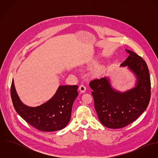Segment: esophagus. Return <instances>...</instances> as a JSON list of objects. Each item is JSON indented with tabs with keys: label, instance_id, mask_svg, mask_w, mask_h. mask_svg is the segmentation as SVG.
Returning <instances> with one entry per match:
<instances>
[{
	"label": "esophagus",
	"instance_id": "34e87169",
	"mask_svg": "<svg viewBox=\"0 0 158 158\" xmlns=\"http://www.w3.org/2000/svg\"><path fill=\"white\" fill-rule=\"evenodd\" d=\"M86 86L84 85H81L79 87V89L81 92H85L86 91Z\"/></svg>",
	"mask_w": 158,
	"mask_h": 158
}]
</instances>
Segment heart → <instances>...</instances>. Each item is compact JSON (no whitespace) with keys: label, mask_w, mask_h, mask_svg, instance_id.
Returning a JSON list of instances; mask_svg holds the SVG:
<instances>
[{"label":"heart","mask_w":158,"mask_h":158,"mask_svg":"<svg viewBox=\"0 0 158 158\" xmlns=\"http://www.w3.org/2000/svg\"><path fill=\"white\" fill-rule=\"evenodd\" d=\"M99 62L97 61H94L92 63H90V64L88 66V68L89 69H97L99 67Z\"/></svg>","instance_id":"b5f03b06"}]
</instances>
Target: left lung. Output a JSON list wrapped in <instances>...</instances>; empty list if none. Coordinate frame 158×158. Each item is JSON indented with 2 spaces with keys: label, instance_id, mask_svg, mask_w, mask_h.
Listing matches in <instances>:
<instances>
[{
  "label": "left lung",
  "instance_id": "obj_1",
  "mask_svg": "<svg viewBox=\"0 0 158 158\" xmlns=\"http://www.w3.org/2000/svg\"><path fill=\"white\" fill-rule=\"evenodd\" d=\"M128 57L122 64L135 73V88L125 92L113 89L103 77L89 83L94 106L100 122L106 127L118 129L131 123L147 109L151 97V81L146 62L135 52L126 50Z\"/></svg>",
  "mask_w": 158,
  "mask_h": 158
}]
</instances>
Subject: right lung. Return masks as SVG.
Returning a JSON list of instances; mask_svg holds the SVG:
<instances>
[{"label":"right lung","instance_id":"obj_1","mask_svg":"<svg viewBox=\"0 0 158 158\" xmlns=\"http://www.w3.org/2000/svg\"><path fill=\"white\" fill-rule=\"evenodd\" d=\"M78 88L77 85L60 86L50 100L39 106L31 108L21 102L13 80L11 97L16 112L23 120L40 131L52 132L67 126L73 103L78 95Z\"/></svg>","mask_w":158,"mask_h":158}]
</instances>
